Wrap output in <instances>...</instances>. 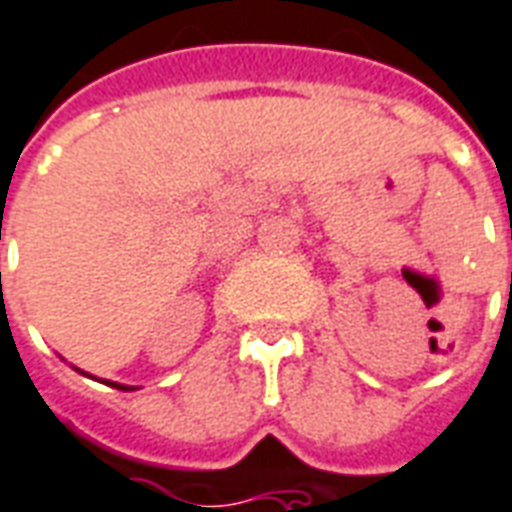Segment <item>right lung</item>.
<instances>
[{
	"mask_svg": "<svg viewBox=\"0 0 512 512\" xmlns=\"http://www.w3.org/2000/svg\"><path fill=\"white\" fill-rule=\"evenodd\" d=\"M80 374H85V377H91L88 371H82V368H77ZM91 380H96V377H91ZM99 382H105V385H110V388H116V391H135L132 385H121V382H110V380H99Z\"/></svg>",
	"mask_w": 512,
	"mask_h": 512,
	"instance_id": "obj_1",
	"label": "right lung"
}]
</instances>
